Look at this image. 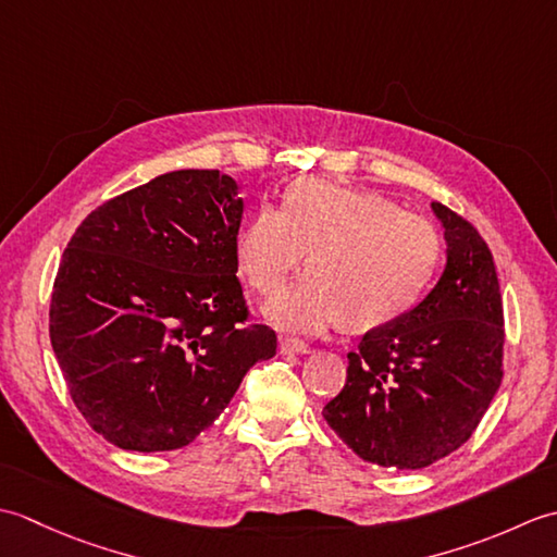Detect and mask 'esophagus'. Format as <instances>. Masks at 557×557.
Segmentation results:
<instances>
[{"instance_id": "1", "label": "esophagus", "mask_w": 557, "mask_h": 557, "mask_svg": "<svg viewBox=\"0 0 557 557\" xmlns=\"http://www.w3.org/2000/svg\"><path fill=\"white\" fill-rule=\"evenodd\" d=\"M280 351L282 354H309L311 347L306 345V342H301V339L285 337V339H280Z\"/></svg>"}]
</instances>
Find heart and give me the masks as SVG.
I'll return each instance as SVG.
<instances>
[{"instance_id":"heart-1","label":"heart","mask_w":557,"mask_h":557,"mask_svg":"<svg viewBox=\"0 0 557 557\" xmlns=\"http://www.w3.org/2000/svg\"><path fill=\"white\" fill-rule=\"evenodd\" d=\"M309 253V275L265 306L268 321L294 335L339 323L375 330L411 311L441 265L433 224L363 188L323 180L294 184L285 206L260 203L234 242L248 285L275 294Z\"/></svg>"}]
</instances>
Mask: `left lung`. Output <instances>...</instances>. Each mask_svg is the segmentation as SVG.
<instances>
[{
	"label": "left lung",
	"mask_w": 557,
	"mask_h": 557,
	"mask_svg": "<svg viewBox=\"0 0 557 557\" xmlns=\"http://www.w3.org/2000/svg\"><path fill=\"white\" fill-rule=\"evenodd\" d=\"M441 280L395 323L349 351L347 383L323 417L363 461L423 469L465 445L503 381V299L491 248L443 203Z\"/></svg>",
	"instance_id": "8db88e82"
}]
</instances>
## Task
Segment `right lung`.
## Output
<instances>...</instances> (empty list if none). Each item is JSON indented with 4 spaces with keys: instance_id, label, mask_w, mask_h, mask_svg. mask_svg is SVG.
<instances>
[{
    "instance_id": "right-lung-1",
    "label": "right lung",
    "mask_w": 557,
    "mask_h": 557,
    "mask_svg": "<svg viewBox=\"0 0 557 557\" xmlns=\"http://www.w3.org/2000/svg\"><path fill=\"white\" fill-rule=\"evenodd\" d=\"M218 170H176L81 222L57 270L50 339L69 395L104 441L184 447L277 337L248 323L234 242L244 200Z\"/></svg>"
}]
</instances>
